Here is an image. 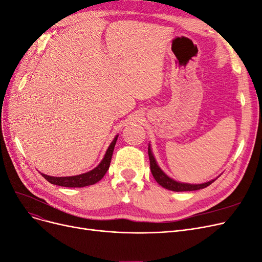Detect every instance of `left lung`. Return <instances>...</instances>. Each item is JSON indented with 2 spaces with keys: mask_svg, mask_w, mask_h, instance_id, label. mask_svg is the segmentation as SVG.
I'll return each mask as SVG.
<instances>
[{
  "mask_svg": "<svg viewBox=\"0 0 262 262\" xmlns=\"http://www.w3.org/2000/svg\"><path fill=\"white\" fill-rule=\"evenodd\" d=\"M148 154H149V160H150V168L151 172L154 177V179L157 180L160 186L163 188H165L170 191H175V192H182V191H195L200 189H204L211 185L216 179H212L210 181L204 182V183H199V185H193V183H186V182H179L173 180L172 178L168 177L165 172H164L161 167L158 165V163L156 161V158H154L150 143H149V148H148Z\"/></svg>",
  "mask_w": 262,
  "mask_h": 262,
  "instance_id": "obj_1",
  "label": "left lung"
}]
</instances>
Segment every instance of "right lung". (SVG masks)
<instances>
[{"mask_svg":"<svg viewBox=\"0 0 262 262\" xmlns=\"http://www.w3.org/2000/svg\"><path fill=\"white\" fill-rule=\"evenodd\" d=\"M118 137L119 135H116L113 141L110 143L108 149H106L103 159L98 164V166L95 167L94 169L81 173V175L69 176V177H53V176H47L45 173H42V176L48 182H51L52 185L67 187V188H83V187L95 185L96 182H98L103 178L106 170H108L110 167L113 150L115 147L116 140H118Z\"/></svg>","mask_w":262,"mask_h":262,"instance_id":"1","label":"right lung"}]
</instances>
